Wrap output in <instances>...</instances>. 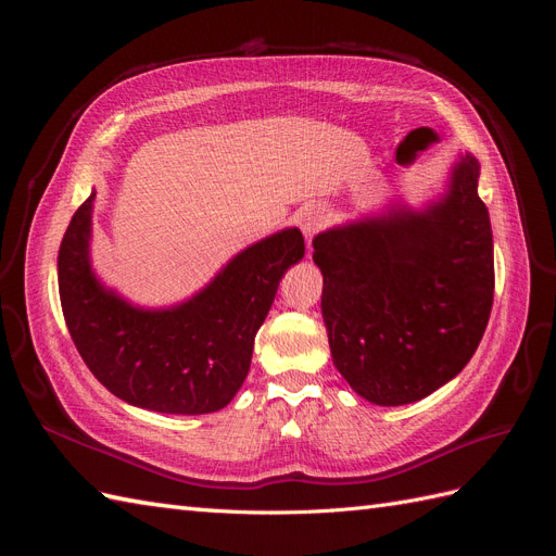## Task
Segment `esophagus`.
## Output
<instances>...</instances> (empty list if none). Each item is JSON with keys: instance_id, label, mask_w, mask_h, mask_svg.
Returning a JSON list of instances; mask_svg holds the SVG:
<instances>
[{"instance_id": "1", "label": "esophagus", "mask_w": 556, "mask_h": 556, "mask_svg": "<svg viewBox=\"0 0 556 556\" xmlns=\"http://www.w3.org/2000/svg\"><path fill=\"white\" fill-rule=\"evenodd\" d=\"M325 220H327L325 208H319V206H304L296 213V225H299L301 231H304V237H306L308 243H311L315 233L323 229Z\"/></svg>"}]
</instances>
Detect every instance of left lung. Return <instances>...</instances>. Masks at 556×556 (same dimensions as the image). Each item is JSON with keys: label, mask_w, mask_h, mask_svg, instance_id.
Returning <instances> with one entry per match:
<instances>
[{"label": "left lung", "mask_w": 556, "mask_h": 556, "mask_svg": "<svg viewBox=\"0 0 556 556\" xmlns=\"http://www.w3.org/2000/svg\"><path fill=\"white\" fill-rule=\"evenodd\" d=\"M466 153L427 204H390L313 239L331 359L376 406L439 390L473 357L494 301V241Z\"/></svg>", "instance_id": "obj_1"}]
</instances>
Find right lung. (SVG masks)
I'll return each instance as SVG.
<instances>
[{
    "instance_id": "right-lung-1",
    "label": "right lung",
    "mask_w": 556,
    "mask_h": 556,
    "mask_svg": "<svg viewBox=\"0 0 556 556\" xmlns=\"http://www.w3.org/2000/svg\"><path fill=\"white\" fill-rule=\"evenodd\" d=\"M94 194L74 213L58 255L64 323L83 362L129 406L169 415L225 408L250 371L285 271L304 257L301 231L285 227L243 248L180 304L146 308L94 274Z\"/></svg>"
}]
</instances>
